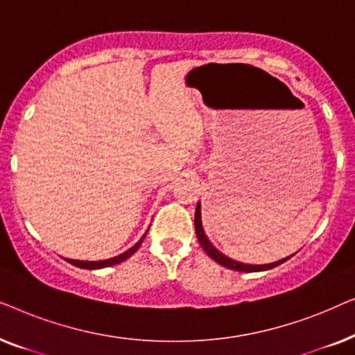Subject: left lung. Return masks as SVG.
<instances>
[{
	"label": "left lung",
	"instance_id": "8db88e82",
	"mask_svg": "<svg viewBox=\"0 0 355 355\" xmlns=\"http://www.w3.org/2000/svg\"><path fill=\"white\" fill-rule=\"evenodd\" d=\"M196 234L198 237V242H200L202 249L207 252V255L216 261V263H220L223 266H226V268L230 270H236V271H263V270H270V268H275V266H278L283 263V261L289 260L288 259H283L279 261H275V263H270V265H247V263H241V261H236V260H231L227 259L226 255H223L221 252H218L215 247L210 244V241L207 239L205 232H203V227H202V218H200V203L197 205V210H196Z\"/></svg>",
	"mask_w": 355,
	"mask_h": 355
}]
</instances>
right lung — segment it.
Returning <instances> with one entry per match:
<instances>
[{
    "label": "right lung",
    "mask_w": 355,
    "mask_h": 355,
    "mask_svg": "<svg viewBox=\"0 0 355 355\" xmlns=\"http://www.w3.org/2000/svg\"><path fill=\"white\" fill-rule=\"evenodd\" d=\"M145 236H147V234H144L142 239H140V241L137 242V244H135L134 247H130V249H129V250H125L124 254H121V255H118V257H113V259L101 260V261H82V260H69V259H66V260L69 261L71 265L79 266V268H84V270H98V268H106V266L118 265V263H121V261L128 260L130 255H134L135 252H137L139 247L142 245V242H144V239H145Z\"/></svg>",
    "instance_id": "1"
}]
</instances>
